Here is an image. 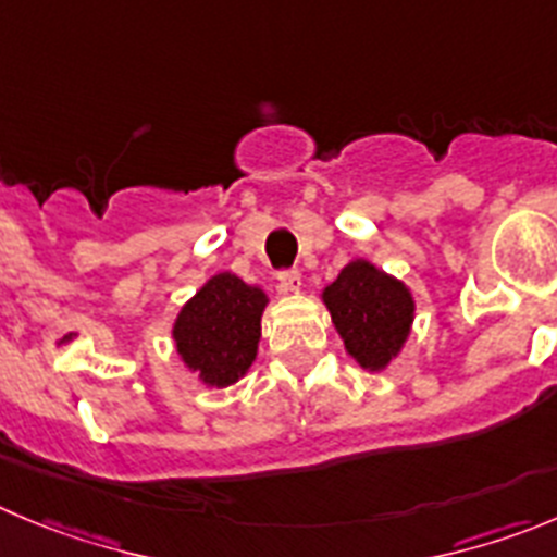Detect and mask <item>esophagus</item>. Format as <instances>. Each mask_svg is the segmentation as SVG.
<instances>
[{
    "label": "esophagus",
    "instance_id": "1",
    "mask_svg": "<svg viewBox=\"0 0 557 557\" xmlns=\"http://www.w3.org/2000/svg\"><path fill=\"white\" fill-rule=\"evenodd\" d=\"M277 283L280 290H285V294H296V290L302 288V274L296 272V269H283L277 274Z\"/></svg>",
    "mask_w": 557,
    "mask_h": 557
}]
</instances>
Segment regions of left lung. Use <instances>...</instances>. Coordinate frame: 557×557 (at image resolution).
I'll return each instance as SVG.
<instances>
[{
	"mask_svg": "<svg viewBox=\"0 0 557 557\" xmlns=\"http://www.w3.org/2000/svg\"><path fill=\"white\" fill-rule=\"evenodd\" d=\"M321 299L349 357L366 371H384L396 360L414 321L412 290L401 280L357 258L321 290Z\"/></svg>",
	"mask_w": 557,
	"mask_h": 557,
	"instance_id": "obj_1",
	"label": "left lung"
}]
</instances>
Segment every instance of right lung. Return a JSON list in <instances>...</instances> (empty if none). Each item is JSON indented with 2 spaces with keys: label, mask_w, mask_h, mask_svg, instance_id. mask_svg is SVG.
<instances>
[{
  "label": "right lung",
  "mask_w": 557,
  "mask_h": 557,
  "mask_svg": "<svg viewBox=\"0 0 557 557\" xmlns=\"http://www.w3.org/2000/svg\"><path fill=\"white\" fill-rule=\"evenodd\" d=\"M269 296L231 272L208 280L173 324L178 357L208 387L236 384L258 355Z\"/></svg>",
  "instance_id": "add662e5"
}]
</instances>
